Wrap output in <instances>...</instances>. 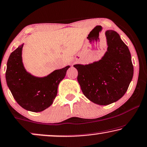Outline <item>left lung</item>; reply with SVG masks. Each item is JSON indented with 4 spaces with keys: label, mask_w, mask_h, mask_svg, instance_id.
<instances>
[{
    "label": "left lung",
    "mask_w": 147,
    "mask_h": 147,
    "mask_svg": "<svg viewBox=\"0 0 147 147\" xmlns=\"http://www.w3.org/2000/svg\"><path fill=\"white\" fill-rule=\"evenodd\" d=\"M107 50L100 60L76 64L83 93L93 103L107 105L121 99L133 76V65L127 46L115 31L105 32Z\"/></svg>",
    "instance_id": "obj_1"
}]
</instances>
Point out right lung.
<instances>
[{"label":"right lung","mask_w":147,"mask_h":147,"mask_svg":"<svg viewBox=\"0 0 147 147\" xmlns=\"http://www.w3.org/2000/svg\"><path fill=\"white\" fill-rule=\"evenodd\" d=\"M24 44L10 54L7 61L6 80L16 101L24 109L40 112L52 105L59 82L65 78L69 65L54 70L47 76L36 77L28 72L22 62Z\"/></svg>","instance_id":"obj_1"}]
</instances>
